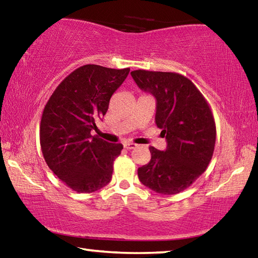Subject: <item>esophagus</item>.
Wrapping results in <instances>:
<instances>
[{"instance_id": "esophagus-1", "label": "esophagus", "mask_w": 258, "mask_h": 258, "mask_svg": "<svg viewBox=\"0 0 258 258\" xmlns=\"http://www.w3.org/2000/svg\"><path fill=\"white\" fill-rule=\"evenodd\" d=\"M124 148H125V149H127V150H131V149H134V148H137V145H135V143H132V142H125Z\"/></svg>"}]
</instances>
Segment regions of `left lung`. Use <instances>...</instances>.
<instances>
[{
  "label": "left lung",
  "instance_id": "left-lung-1",
  "mask_svg": "<svg viewBox=\"0 0 258 258\" xmlns=\"http://www.w3.org/2000/svg\"><path fill=\"white\" fill-rule=\"evenodd\" d=\"M137 85L156 99V125L166 138L160 151L150 147L151 159L138 169L143 185L161 195L185 190L206 171L216 141L208 102L189 78L176 73L133 71Z\"/></svg>",
  "mask_w": 258,
  "mask_h": 258
}]
</instances>
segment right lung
<instances>
[{
  "label": "right lung",
  "mask_w": 258,
  "mask_h": 258,
  "mask_svg": "<svg viewBox=\"0 0 258 258\" xmlns=\"http://www.w3.org/2000/svg\"><path fill=\"white\" fill-rule=\"evenodd\" d=\"M130 68L98 64L77 68L60 83L43 110L41 149L47 166L64 184L91 194L111 180L113 160L121 143H109L91 131L106 115L111 95L123 84Z\"/></svg>",
  "instance_id": "obj_1"
}]
</instances>
